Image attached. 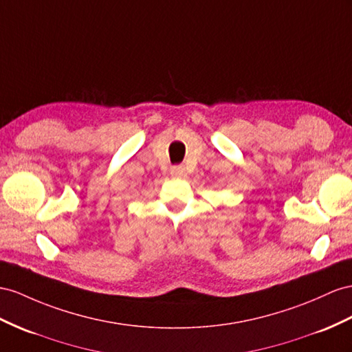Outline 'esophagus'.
<instances>
[{
  "mask_svg": "<svg viewBox=\"0 0 352 352\" xmlns=\"http://www.w3.org/2000/svg\"><path fill=\"white\" fill-rule=\"evenodd\" d=\"M170 175L174 178H184L187 175V170L184 168V165H175L170 168Z\"/></svg>",
  "mask_w": 352,
  "mask_h": 352,
  "instance_id": "1",
  "label": "esophagus"
}]
</instances>
